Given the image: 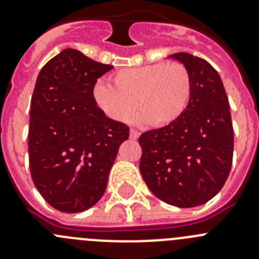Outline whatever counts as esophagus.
Wrapping results in <instances>:
<instances>
[{
  "mask_svg": "<svg viewBox=\"0 0 259 259\" xmlns=\"http://www.w3.org/2000/svg\"><path fill=\"white\" fill-rule=\"evenodd\" d=\"M139 136H140V134L137 131H135V130H131L130 131V137H131L132 140H136V139H139Z\"/></svg>",
  "mask_w": 259,
  "mask_h": 259,
  "instance_id": "esophagus-1",
  "label": "esophagus"
}]
</instances>
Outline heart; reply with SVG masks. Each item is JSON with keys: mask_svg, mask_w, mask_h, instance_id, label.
I'll use <instances>...</instances> for the list:
<instances>
[{"mask_svg": "<svg viewBox=\"0 0 259 259\" xmlns=\"http://www.w3.org/2000/svg\"><path fill=\"white\" fill-rule=\"evenodd\" d=\"M114 84L98 81L93 96L104 113L118 122L139 106L141 111L135 122L163 127L183 115L191 98V75L180 63L158 62L122 68L114 75Z\"/></svg>", "mask_w": 259, "mask_h": 259, "instance_id": "heart-1", "label": "heart"}]
</instances>
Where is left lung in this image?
<instances>
[{
  "label": "left lung",
  "mask_w": 259,
  "mask_h": 259,
  "mask_svg": "<svg viewBox=\"0 0 259 259\" xmlns=\"http://www.w3.org/2000/svg\"><path fill=\"white\" fill-rule=\"evenodd\" d=\"M191 75V98L179 119L139 139L140 172L155 197L178 207L200 206L223 188L232 166L233 128L223 83L205 59L168 56Z\"/></svg>",
  "instance_id": "obj_1"
}]
</instances>
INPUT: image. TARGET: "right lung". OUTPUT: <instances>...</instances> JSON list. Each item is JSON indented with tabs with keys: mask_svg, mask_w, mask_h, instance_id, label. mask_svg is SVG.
<instances>
[{
	"mask_svg": "<svg viewBox=\"0 0 259 259\" xmlns=\"http://www.w3.org/2000/svg\"><path fill=\"white\" fill-rule=\"evenodd\" d=\"M111 68L67 48L36 80L29 168L37 191L59 211H84L100 201L119 146L130 136V128L107 118L93 96L97 79Z\"/></svg>",
	"mask_w": 259,
	"mask_h": 259,
	"instance_id": "right-lung-1",
	"label": "right lung"
}]
</instances>
